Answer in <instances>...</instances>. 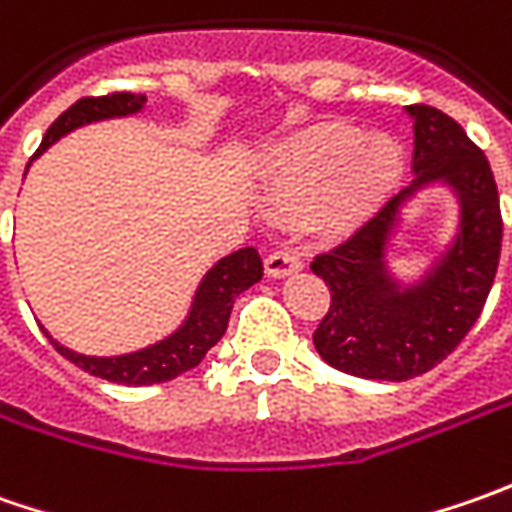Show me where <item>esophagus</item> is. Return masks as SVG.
Masks as SVG:
<instances>
[{"instance_id":"esophagus-1","label":"esophagus","mask_w":512,"mask_h":512,"mask_svg":"<svg viewBox=\"0 0 512 512\" xmlns=\"http://www.w3.org/2000/svg\"><path fill=\"white\" fill-rule=\"evenodd\" d=\"M265 270L273 279H282V276H290V273H299L302 270V259L293 250H276V253H270L265 259Z\"/></svg>"}]
</instances>
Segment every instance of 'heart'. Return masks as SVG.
<instances>
[{
    "mask_svg": "<svg viewBox=\"0 0 512 512\" xmlns=\"http://www.w3.org/2000/svg\"><path fill=\"white\" fill-rule=\"evenodd\" d=\"M402 176L404 150L393 136L319 125L267 156L262 196L276 216L313 213L322 230L347 236L382 207Z\"/></svg>",
    "mask_w": 512,
    "mask_h": 512,
    "instance_id": "b5f03b06",
    "label": "heart"
}]
</instances>
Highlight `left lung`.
<instances>
[{"mask_svg": "<svg viewBox=\"0 0 512 512\" xmlns=\"http://www.w3.org/2000/svg\"><path fill=\"white\" fill-rule=\"evenodd\" d=\"M416 179L347 242L313 259L330 287V310L313 333L330 367L379 382H407L444 362L482 316L502 253V207L490 162L459 122L430 105H410ZM450 186L460 202L454 242L422 280L389 273L386 247L401 207L424 186Z\"/></svg>", "mask_w": 512, "mask_h": 512, "instance_id": "8db88e82", "label": "left lung"}]
</instances>
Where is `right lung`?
Wrapping results in <instances>:
<instances>
[{"instance_id":"right-lung-1","label":"right lung","mask_w":512,"mask_h":512,"mask_svg":"<svg viewBox=\"0 0 512 512\" xmlns=\"http://www.w3.org/2000/svg\"><path fill=\"white\" fill-rule=\"evenodd\" d=\"M148 96L145 93H108V96H85L76 105H70L45 133L39 150L33 153L42 156L45 150L59 142L62 136H68L70 130L90 125V122H105V119H119V116H133L145 108ZM265 267L262 256L256 247H242L236 253H230L225 259H219L216 265L202 276V282L193 293V302L187 310L185 322L176 327L170 336L159 339L156 344H148L142 350L122 353V356H85L76 353L65 344H59L48 330L45 336L50 344L76 367H82L90 376L108 379L116 384H159L170 382L176 376L187 373L190 367L205 359V353L225 336L227 319L239 293H245L247 287H253L262 279Z\"/></svg>"}]
</instances>
